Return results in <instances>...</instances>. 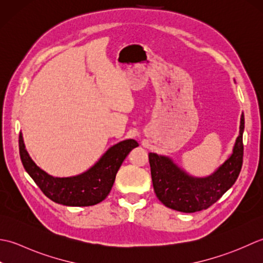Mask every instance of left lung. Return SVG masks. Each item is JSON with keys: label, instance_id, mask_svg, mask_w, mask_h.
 I'll return each instance as SVG.
<instances>
[{"label": "left lung", "instance_id": "obj_1", "mask_svg": "<svg viewBox=\"0 0 263 263\" xmlns=\"http://www.w3.org/2000/svg\"><path fill=\"white\" fill-rule=\"evenodd\" d=\"M244 115L233 153L213 174L193 177L164 155L148 153L153 189L158 199L174 210L192 213L216 203L236 181L243 164Z\"/></svg>", "mask_w": 263, "mask_h": 263}]
</instances>
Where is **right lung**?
Listing matches in <instances>:
<instances>
[{
	"label": "right lung",
	"mask_w": 263,
	"mask_h": 263,
	"mask_svg": "<svg viewBox=\"0 0 263 263\" xmlns=\"http://www.w3.org/2000/svg\"><path fill=\"white\" fill-rule=\"evenodd\" d=\"M136 146L138 143L135 139H125L111 146L85 173L72 177H53L31 160L23 134L19 135V153L25 170L50 200L67 206H89L103 201L114 186L121 163Z\"/></svg>",
	"instance_id": "1"
}]
</instances>
